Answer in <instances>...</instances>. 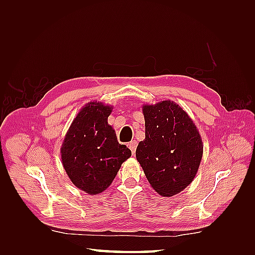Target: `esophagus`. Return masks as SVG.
<instances>
[{"instance_id": "obj_1", "label": "esophagus", "mask_w": 255, "mask_h": 255, "mask_svg": "<svg viewBox=\"0 0 255 255\" xmlns=\"http://www.w3.org/2000/svg\"><path fill=\"white\" fill-rule=\"evenodd\" d=\"M128 148H129L130 151H132L133 154H135L136 148H137V141H136V140H132V141H130V142L128 143Z\"/></svg>"}]
</instances>
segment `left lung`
Instances as JSON below:
<instances>
[{"label": "left lung", "mask_w": 255, "mask_h": 255, "mask_svg": "<svg viewBox=\"0 0 255 255\" xmlns=\"http://www.w3.org/2000/svg\"><path fill=\"white\" fill-rule=\"evenodd\" d=\"M145 138L136 158L153 189L171 197L195 179L203 154L198 128L187 113L173 101L143 105Z\"/></svg>", "instance_id": "left-lung-1"}]
</instances>
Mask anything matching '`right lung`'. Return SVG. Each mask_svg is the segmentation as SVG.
<instances>
[{
    "label": "right lung",
    "instance_id": "add662e5",
    "mask_svg": "<svg viewBox=\"0 0 255 255\" xmlns=\"http://www.w3.org/2000/svg\"><path fill=\"white\" fill-rule=\"evenodd\" d=\"M113 106L89 102L76 115L61 144V161L81 190L98 195L110 186L132 152L117 140L107 119Z\"/></svg>",
    "mask_w": 255,
    "mask_h": 255
}]
</instances>
